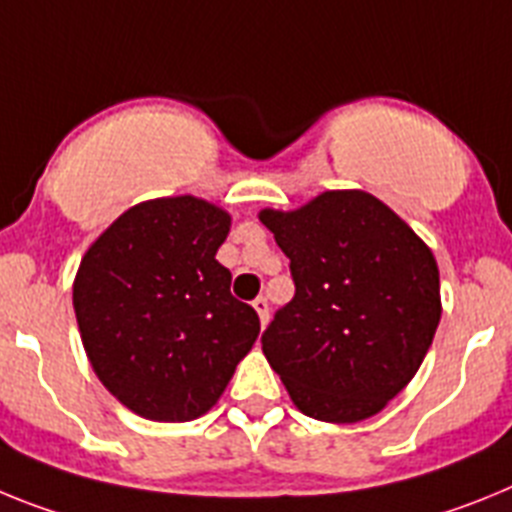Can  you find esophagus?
<instances>
[{"label": "esophagus", "instance_id": "34e87169", "mask_svg": "<svg viewBox=\"0 0 512 512\" xmlns=\"http://www.w3.org/2000/svg\"><path fill=\"white\" fill-rule=\"evenodd\" d=\"M252 306H255V311H257V317H260L262 327H265V324H268V319H270L268 299H265V296H257V299H255V301H252Z\"/></svg>", "mask_w": 512, "mask_h": 512}]
</instances>
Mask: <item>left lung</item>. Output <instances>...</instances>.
<instances>
[{
  "label": "left lung",
  "instance_id": "obj_1",
  "mask_svg": "<svg viewBox=\"0 0 512 512\" xmlns=\"http://www.w3.org/2000/svg\"><path fill=\"white\" fill-rule=\"evenodd\" d=\"M291 260L296 293L262 332L293 404L324 422L376 415L420 368L441 322L433 252L363 190H327L299 211H260Z\"/></svg>",
  "mask_w": 512,
  "mask_h": 512
}]
</instances>
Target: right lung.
Here are the masks:
<instances>
[{
  "instance_id": "1",
  "label": "right lung",
  "mask_w": 512,
  "mask_h": 512,
  "mask_svg": "<svg viewBox=\"0 0 512 512\" xmlns=\"http://www.w3.org/2000/svg\"><path fill=\"white\" fill-rule=\"evenodd\" d=\"M229 213L193 195L128 208L82 257L74 311L97 379L146 420L185 422L219 402L260 335L216 260Z\"/></svg>"
}]
</instances>
